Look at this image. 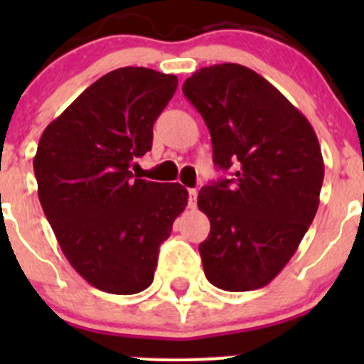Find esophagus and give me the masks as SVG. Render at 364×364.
<instances>
[{
	"mask_svg": "<svg viewBox=\"0 0 364 364\" xmlns=\"http://www.w3.org/2000/svg\"><path fill=\"white\" fill-rule=\"evenodd\" d=\"M196 205H197V190L190 188L188 190V208L196 209Z\"/></svg>",
	"mask_w": 364,
	"mask_h": 364,
	"instance_id": "34e87169",
	"label": "esophagus"
}]
</instances>
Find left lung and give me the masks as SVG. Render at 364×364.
Here are the masks:
<instances>
[{"mask_svg": "<svg viewBox=\"0 0 364 364\" xmlns=\"http://www.w3.org/2000/svg\"><path fill=\"white\" fill-rule=\"evenodd\" d=\"M183 93L209 128L213 161L234 172L197 197L211 223L199 245L205 278L222 291H255L284 269L314 222L321 144L304 114L243 65L197 70Z\"/></svg>", "mask_w": 364, "mask_h": 364, "instance_id": "left-lung-1", "label": "left lung"}]
</instances>
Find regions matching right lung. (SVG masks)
<instances>
[{
  "label": "right lung",
  "mask_w": 364,
  "mask_h": 364,
  "mask_svg": "<svg viewBox=\"0 0 364 364\" xmlns=\"http://www.w3.org/2000/svg\"><path fill=\"white\" fill-rule=\"evenodd\" d=\"M178 77L112 70L47 124L33 159L38 199L61 250L90 285L137 294L151 285L160 245L188 204L179 183L134 176Z\"/></svg>",
  "instance_id": "1"
}]
</instances>
